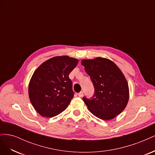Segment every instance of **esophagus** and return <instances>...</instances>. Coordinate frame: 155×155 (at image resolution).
I'll use <instances>...</instances> for the list:
<instances>
[{
    "instance_id": "obj_1",
    "label": "esophagus",
    "mask_w": 155,
    "mask_h": 155,
    "mask_svg": "<svg viewBox=\"0 0 155 155\" xmlns=\"http://www.w3.org/2000/svg\"><path fill=\"white\" fill-rule=\"evenodd\" d=\"M83 96V92L81 91L79 93H78V96L79 97H82Z\"/></svg>"
}]
</instances>
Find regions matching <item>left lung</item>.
I'll return each instance as SVG.
<instances>
[{"label": "left lung", "instance_id": "1", "mask_svg": "<svg viewBox=\"0 0 155 155\" xmlns=\"http://www.w3.org/2000/svg\"><path fill=\"white\" fill-rule=\"evenodd\" d=\"M81 64L95 90L91 99L83 98L88 109L100 119L114 118L125 109L129 98V85L124 74L113 61L104 58L83 59Z\"/></svg>", "mask_w": 155, "mask_h": 155}]
</instances>
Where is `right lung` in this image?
Listing matches in <instances>:
<instances>
[{"instance_id":"1","label":"right lung","mask_w":155,"mask_h":155,"mask_svg":"<svg viewBox=\"0 0 155 155\" xmlns=\"http://www.w3.org/2000/svg\"><path fill=\"white\" fill-rule=\"evenodd\" d=\"M78 60L67 55L56 56L42 63L32 75L28 86L30 100L43 117L51 118L64 111L74 97L68 76Z\"/></svg>"}]
</instances>
